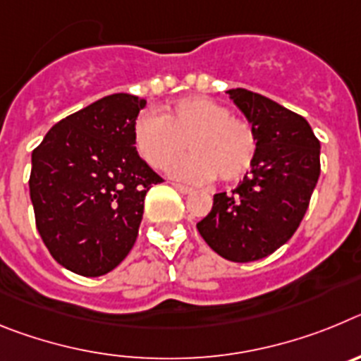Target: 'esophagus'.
Returning <instances> with one entry per match:
<instances>
[{
    "label": "esophagus",
    "instance_id": "1",
    "mask_svg": "<svg viewBox=\"0 0 361 361\" xmlns=\"http://www.w3.org/2000/svg\"><path fill=\"white\" fill-rule=\"evenodd\" d=\"M173 188L178 191V193H183V195H188V193H191V191H193L191 188L184 186V184H173Z\"/></svg>",
    "mask_w": 361,
    "mask_h": 361
}]
</instances>
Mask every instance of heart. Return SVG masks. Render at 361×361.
Segmentation results:
<instances>
[{
	"instance_id": "b5f03b06",
	"label": "heart",
	"mask_w": 361,
	"mask_h": 361,
	"mask_svg": "<svg viewBox=\"0 0 361 361\" xmlns=\"http://www.w3.org/2000/svg\"><path fill=\"white\" fill-rule=\"evenodd\" d=\"M133 142L152 168L162 170L190 144L194 153L170 166L175 178L204 184L216 177L233 183L257 157V137L245 121L204 95L175 101L164 116L146 111L133 124Z\"/></svg>"
}]
</instances>
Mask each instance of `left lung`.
I'll list each match as a JSON object with an SVG mask.
<instances>
[{"label": "left lung", "mask_w": 361, "mask_h": 361, "mask_svg": "<svg viewBox=\"0 0 361 361\" xmlns=\"http://www.w3.org/2000/svg\"><path fill=\"white\" fill-rule=\"evenodd\" d=\"M257 137L250 175L216 193L197 224L206 244L231 262H255L283 245L307 212L320 177V141L304 117L244 88L228 90Z\"/></svg>", "instance_id": "1"}]
</instances>
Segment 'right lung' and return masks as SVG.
I'll return each mask as SVG.
<instances>
[{"label": "right lung", "mask_w": 361, "mask_h": 361, "mask_svg": "<svg viewBox=\"0 0 361 361\" xmlns=\"http://www.w3.org/2000/svg\"><path fill=\"white\" fill-rule=\"evenodd\" d=\"M145 106L137 95H106L54 124L32 152L37 231L72 273L101 276L119 266L135 244L146 193L162 183L133 142Z\"/></svg>", "instance_id": "add662e5"}]
</instances>
